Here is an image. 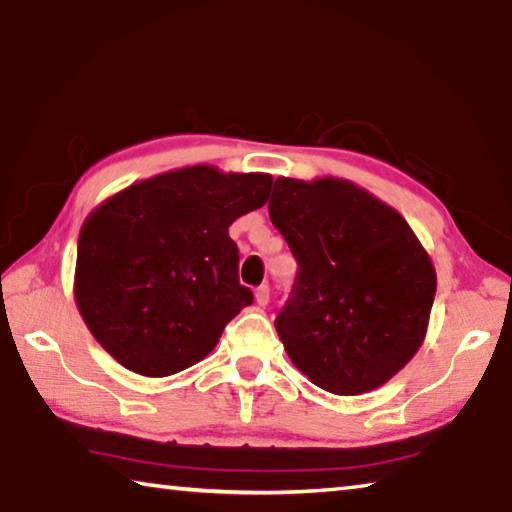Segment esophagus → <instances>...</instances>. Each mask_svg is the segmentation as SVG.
I'll list each match as a JSON object with an SVG mask.
<instances>
[{"label":"esophagus","instance_id":"obj_1","mask_svg":"<svg viewBox=\"0 0 512 512\" xmlns=\"http://www.w3.org/2000/svg\"><path fill=\"white\" fill-rule=\"evenodd\" d=\"M268 298H271V293H268L266 284H262V287L255 291V302H257L259 307H266L268 305Z\"/></svg>","mask_w":512,"mask_h":512}]
</instances>
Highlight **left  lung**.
<instances>
[{
  "label": "left lung",
  "instance_id": "obj_1",
  "mask_svg": "<svg viewBox=\"0 0 512 512\" xmlns=\"http://www.w3.org/2000/svg\"><path fill=\"white\" fill-rule=\"evenodd\" d=\"M268 214L298 262L275 318L293 366L334 395L384 386L420 350L436 296V268L411 225L334 176H280Z\"/></svg>",
  "mask_w": 512,
  "mask_h": 512
}]
</instances>
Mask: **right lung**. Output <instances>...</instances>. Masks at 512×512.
<instances>
[{
	"label": "right lung",
	"instance_id": "obj_1",
	"mask_svg": "<svg viewBox=\"0 0 512 512\" xmlns=\"http://www.w3.org/2000/svg\"><path fill=\"white\" fill-rule=\"evenodd\" d=\"M271 173L196 164L121 189L79 232L74 300L112 359L144 377L194 366L253 302L228 228L268 201Z\"/></svg>",
	"mask_w": 512,
	"mask_h": 512
}]
</instances>
